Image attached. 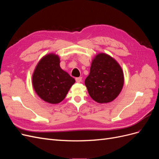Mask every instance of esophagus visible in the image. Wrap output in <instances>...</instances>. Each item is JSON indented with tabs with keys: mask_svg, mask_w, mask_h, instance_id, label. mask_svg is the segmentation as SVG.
Returning a JSON list of instances; mask_svg holds the SVG:
<instances>
[{
	"mask_svg": "<svg viewBox=\"0 0 159 159\" xmlns=\"http://www.w3.org/2000/svg\"><path fill=\"white\" fill-rule=\"evenodd\" d=\"M75 81H76V82L80 83V82H81V81H82V78H81V77H78V78H75Z\"/></svg>",
	"mask_w": 159,
	"mask_h": 159,
	"instance_id": "obj_1",
	"label": "esophagus"
}]
</instances>
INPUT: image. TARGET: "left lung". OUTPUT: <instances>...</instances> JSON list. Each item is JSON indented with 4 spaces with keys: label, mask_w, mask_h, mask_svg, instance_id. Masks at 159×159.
Wrapping results in <instances>:
<instances>
[{
    "label": "left lung",
    "mask_w": 159,
    "mask_h": 159,
    "mask_svg": "<svg viewBox=\"0 0 159 159\" xmlns=\"http://www.w3.org/2000/svg\"><path fill=\"white\" fill-rule=\"evenodd\" d=\"M123 83L122 69L113 57L102 53L95 56L85 80L91 98L99 103L111 102L121 92Z\"/></svg>",
    "instance_id": "8db88e82"
}]
</instances>
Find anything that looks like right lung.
<instances>
[{"mask_svg":"<svg viewBox=\"0 0 159 159\" xmlns=\"http://www.w3.org/2000/svg\"><path fill=\"white\" fill-rule=\"evenodd\" d=\"M74 78L60 67L59 57L50 54L42 57L32 75L33 87L45 102L56 104L66 98Z\"/></svg>","mask_w":159,"mask_h":159,"instance_id":"1","label":"right lung"}]
</instances>
